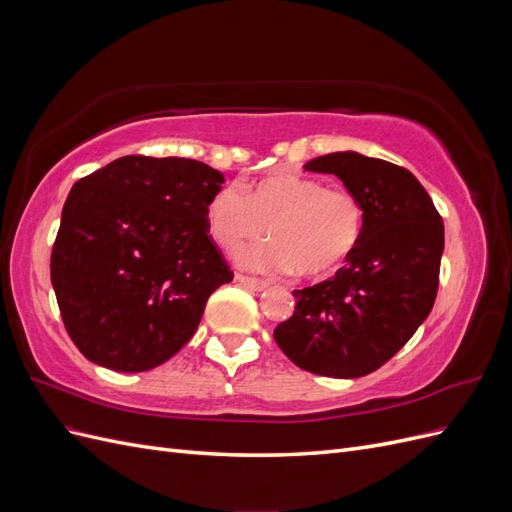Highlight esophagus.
I'll use <instances>...</instances> for the list:
<instances>
[{
	"label": "esophagus",
	"mask_w": 512,
	"mask_h": 512,
	"mask_svg": "<svg viewBox=\"0 0 512 512\" xmlns=\"http://www.w3.org/2000/svg\"><path fill=\"white\" fill-rule=\"evenodd\" d=\"M237 282H241L245 288L256 290V292L265 290V288L269 286L265 280H258V277H250V275H243V273H239V275H237Z\"/></svg>",
	"instance_id": "34e87169"
}]
</instances>
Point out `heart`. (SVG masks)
<instances>
[{"label": "heart", "mask_w": 512, "mask_h": 512, "mask_svg": "<svg viewBox=\"0 0 512 512\" xmlns=\"http://www.w3.org/2000/svg\"><path fill=\"white\" fill-rule=\"evenodd\" d=\"M207 222L211 237L232 254L269 232L271 243L243 254L247 267L320 280L342 269L359 247L365 209L346 188H327L314 177L277 175L252 192L226 185L211 198Z\"/></svg>", "instance_id": "b5f03b06"}]
</instances>
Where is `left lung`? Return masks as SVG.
Here are the masks:
<instances>
[{
    "label": "left lung",
    "instance_id": "obj_1",
    "mask_svg": "<svg viewBox=\"0 0 512 512\" xmlns=\"http://www.w3.org/2000/svg\"><path fill=\"white\" fill-rule=\"evenodd\" d=\"M359 196L363 235L329 280L294 290V314L273 331L277 346L305 371L361 378L406 346L429 316L440 282L444 224L418 179L404 166L356 151L305 164Z\"/></svg>",
    "mask_w": 512,
    "mask_h": 512
}]
</instances>
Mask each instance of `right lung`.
<instances>
[{"label": "right lung", "mask_w": 512, "mask_h": 512, "mask_svg": "<svg viewBox=\"0 0 512 512\" xmlns=\"http://www.w3.org/2000/svg\"><path fill=\"white\" fill-rule=\"evenodd\" d=\"M222 183L196 160L126 156L72 185L51 282L85 359L136 374L190 342L211 292L235 277L207 222Z\"/></svg>", "instance_id": "1"}]
</instances>
